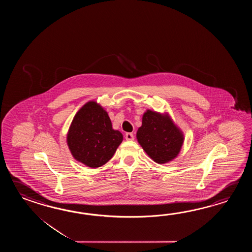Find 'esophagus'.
I'll return each mask as SVG.
<instances>
[{
  "label": "esophagus",
  "instance_id": "34e87169",
  "mask_svg": "<svg viewBox=\"0 0 252 252\" xmlns=\"http://www.w3.org/2000/svg\"><path fill=\"white\" fill-rule=\"evenodd\" d=\"M125 139H126V140H128V141H131V140H133V134L129 133V132H128V133H126V135H125Z\"/></svg>",
  "mask_w": 252,
  "mask_h": 252
}]
</instances>
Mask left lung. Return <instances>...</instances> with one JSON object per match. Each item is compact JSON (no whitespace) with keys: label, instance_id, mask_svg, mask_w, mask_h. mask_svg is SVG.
<instances>
[{"label":"left lung","instance_id":"8db88e82","mask_svg":"<svg viewBox=\"0 0 252 252\" xmlns=\"http://www.w3.org/2000/svg\"><path fill=\"white\" fill-rule=\"evenodd\" d=\"M139 144L158 164L175 159L182 149L185 135L167 112L147 110L136 134Z\"/></svg>","mask_w":252,"mask_h":252}]
</instances>
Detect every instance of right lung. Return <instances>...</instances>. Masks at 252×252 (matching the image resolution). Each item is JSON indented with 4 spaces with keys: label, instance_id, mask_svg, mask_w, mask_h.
<instances>
[{
    "label": "right lung",
    "instance_id": "obj_1",
    "mask_svg": "<svg viewBox=\"0 0 252 252\" xmlns=\"http://www.w3.org/2000/svg\"><path fill=\"white\" fill-rule=\"evenodd\" d=\"M124 136L114 129L108 113L96 101L86 102L75 113L66 134V144L75 160L91 168L110 160Z\"/></svg>",
    "mask_w": 252,
    "mask_h": 252
}]
</instances>
